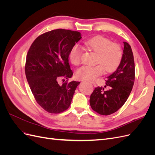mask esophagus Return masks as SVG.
I'll return each mask as SVG.
<instances>
[{
    "label": "esophagus",
    "mask_w": 155,
    "mask_h": 155,
    "mask_svg": "<svg viewBox=\"0 0 155 155\" xmlns=\"http://www.w3.org/2000/svg\"><path fill=\"white\" fill-rule=\"evenodd\" d=\"M91 83H92V85H94V87H95V86H96V83H94V81H92V82H91Z\"/></svg>",
    "instance_id": "34e87169"
}]
</instances>
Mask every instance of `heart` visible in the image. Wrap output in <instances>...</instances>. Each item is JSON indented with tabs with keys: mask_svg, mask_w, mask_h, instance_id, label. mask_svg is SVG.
Returning <instances> with one entry per match:
<instances>
[{
	"mask_svg": "<svg viewBox=\"0 0 155 155\" xmlns=\"http://www.w3.org/2000/svg\"><path fill=\"white\" fill-rule=\"evenodd\" d=\"M84 46L96 54L95 63L99 64L85 65L79 68L76 71V76L79 79L94 80L101 75L104 70L106 72L114 71L122 59L123 50L121 46L104 37L97 36L87 40L84 42ZM82 53L80 46L76 45L72 48L70 52V59L73 64L77 66L81 63Z\"/></svg>",
	"mask_w": 155,
	"mask_h": 155,
	"instance_id": "1",
	"label": "heart"
}]
</instances>
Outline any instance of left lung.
I'll return each mask as SVG.
<instances>
[{"mask_svg": "<svg viewBox=\"0 0 155 155\" xmlns=\"http://www.w3.org/2000/svg\"><path fill=\"white\" fill-rule=\"evenodd\" d=\"M121 61L114 72L107 78L105 91L102 87L95 88L90 96V105L93 110L101 115L114 113L124 105L132 91L135 79L134 56L130 46L124 42Z\"/></svg>", "mask_w": 155, "mask_h": 155, "instance_id": "8db88e82", "label": "left lung"}]
</instances>
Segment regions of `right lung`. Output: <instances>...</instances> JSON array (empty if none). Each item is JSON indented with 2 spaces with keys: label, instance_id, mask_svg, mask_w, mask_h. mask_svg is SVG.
<instances>
[{
  "label": "right lung",
  "instance_id": "obj_1",
  "mask_svg": "<svg viewBox=\"0 0 155 155\" xmlns=\"http://www.w3.org/2000/svg\"><path fill=\"white\" fill-rule=\"evenodd\" d=\"M81 38L79 31L54 30L37 37L28 51L25 64L28 83L37 104L49 113L58 114L68 109L80 83L68 81L73 75L68 57ZM64 78L67 79L64 82ZM59 79L64 82L61 86L58 83Z\"/></svg>",
  "mask_w": 155,
  "mask_h": 155
}]
</instances>
